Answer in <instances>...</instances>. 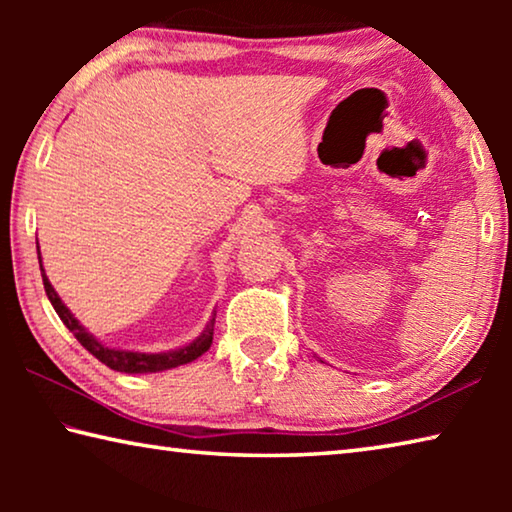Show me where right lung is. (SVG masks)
<instances>
[{
    "mask_svg": "<svg viewBox=\"0 0 512 512\" xmlns=\"http://www.w3.org/2000/svg\"><path fill=\"white\" fill-rule=\"evenodd\" d=\"M38 262H40V273H42V284H45L47 298L51 305H54L56 314L63 320L65 327L76 336L85 350H88L92 357H97L101 363H106L108 368L117 370V372H128V375H142V372H162V370H171L178 366H185V363L194 361L210 350L212 345V336H214V318L216 311L210 318V323L205 325L201 334L196 336L192 343L183 345V348L176 350H167V352H133V350H119V348H110V345L101 343L97 336H92L88 329H85L79 320L74 318L72 311L65 307V302L60 300L56 289L51 287L49 277L42 268V257H40V246H38Z\"/></svg>",
    "mask_w": 512,
    "mask_h": 512,
    "instance_id": "right-lung-1",
    "label": "right lung"
}]
</instances>
